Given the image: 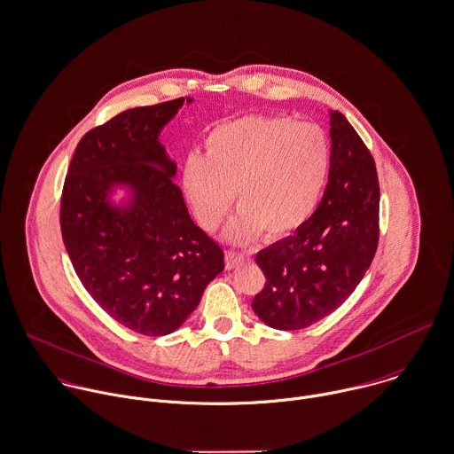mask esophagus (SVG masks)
<instances>
[{"label": "esophagus", "mask_w": 454, "mask_h": 454, "mask_svg": "<svg viewBox=\"0 0 454 454\" xmlns=\"http://www.w3.org/2000/svg\"><path fill=\"white\" fill-rule=\"evenodd\" d=\"M243 262H245V255L236 254V252H227L225 254V268L227 270H234V268H238Z\"/></svg>", "instance_id": "obj_1"}]
</instances>
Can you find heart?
<instances>
[{"label": "heart", "mask_w": 454, "mask_h": 454, "mask_svg": "<svg viewBox=\"0 0 454 454\" xmlns=\"http://www.w3.org/2000/svg\"><path fill=\"white\" fill-rule=\"evenodd\" d=\"M331 172L325 132L289 116H243L216 125L204 156L190 154L181 170L186 202L206 231L225 218L234 193L239 213L227 229L231 241L286 238L309 220Z\"/></svg>", "instance_id": "b5f03b06"}]
</instances>
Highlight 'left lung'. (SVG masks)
I'll list each match as a JSON object with an SVG mask.
<instances>
[{
    "label": "left lung",
    "instance_id": "obj_1",
    "mask_svg": "<svg viewBox=\"0 0 454 454\" xmlns=\"http://www.w3.org/2000/svg\"><path fill=\"white\" fill-rule=\"evenodd\" d=\"M329 125L331 172L320 204L293 236L255 255L266 286L252 308L280 331L334 311L363 280L379 243L375 161L341 113L329 111Z\"/></svg>",
    "mask_w": 454,
    "mask_h": 454
}]
</instances>
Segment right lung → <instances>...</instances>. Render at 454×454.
I'll return each mask as SVG.
<instances>
[{
    "mask_svg": "<svg viewBox=\"0 0 454 454\" xmlns=\"http://www.w3.org/2000/svg\"><path fill=\"white\" fill-rule=\"evenodd\" d=\"M193 98L120 113L88 132L61 197V234L90 296L116 322L163 336L190 317L225 268L222 248L193 223L177 165L160 143Z\"/></svg>",
    "mask_w": 454,
    "mask_h": 454,
    "instance_id": "obj_1",
    "label": "right lung"
}]
</instances>
